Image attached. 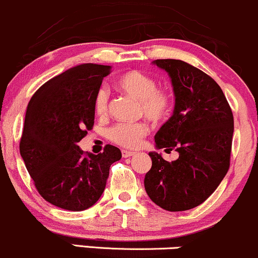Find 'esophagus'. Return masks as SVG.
<instances>
[{
	"mask_svg": "<svg viewBox=\"0 0 258 258\" xmlns=\"http://www.w3.org/2000/svg\"><path fill=\"white\" fill-rule=\"evenodd\" d=\"M121 154H122V157H123V159H127V157H131V156H133V155H135L136 153H135V151L122 150V151H121Z\"/></svg>",
	"mask_w": 258,
	"mask_h": 258,
	"instance_id": "34e87169",
	"label": "esophagus"
}]
</instances>
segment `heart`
I'll use <instances>...</instances> for the list:
<instances>
[{"label":"heart","mask_w":258,"mask_h":258,"mask_svg":"<svg viewBox=\"0 0 258 258\" xmlns=\"http://www.w3.org/2000/svg\"><path fill=\"white\" fill-rule=\"evenodd\" d=\"M116 86L126 95L138 101L139 113L149 120L159 122L166 119L172 108V95L167 89L156 88V82L153 77L131 71L116 80ZM109 95L105 89H99L95 97V111L103 116L108 111ZM148 133V126L144 122H125L113 126L108 132L111 142L123 148H137L142 139Z\"/></svg>","instance_id":"1"}]
</instances>
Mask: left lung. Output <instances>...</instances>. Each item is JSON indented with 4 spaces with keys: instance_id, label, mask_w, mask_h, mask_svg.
Here are the masks:
<instances>
[{
    "instance_id": "left-lung-1",
    "label": "left lung",
    "mask_w": 258,
    "mask_h": 258,
    "mask_svg": "<svg viewBox=\"0 0 258 258\" xmlns=\"http://www.w3.org/2000/svg\"><path fill=\"white\" fill-rule=\"evenodd\" d=\"M168 73L174 91L173 115L155 135L157 149L179 157L168 162L156 151L144 186L155 204L168 212L200 206L225 178L229 168L233 114L213 78L181 60H155Z\"/></svg>"
}]
</instances>
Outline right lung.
Wrapping results in <instances>:
<instances>
[{
  "mask_svg": "<svg viewBox=\"0 0 258 258\" xmlns=\"http://www.w3.org/2000/svg\"><path fill=\"white\" fill-rule=\"evenodd\" d=\"M110 66L82 63L43 84L29 102L20 155L46 202L71 212L92 207L103 194L121 151L85 154L78 143L95 121V97Z\"/></svg>",
  "mask_w": 258,
  "mask_h": 258,
  "instance_id": "right-lung-1",
  "label": "right lung"
}]
</instances>
